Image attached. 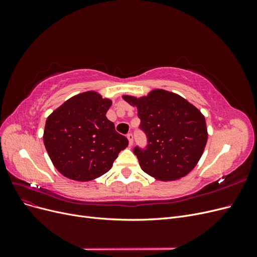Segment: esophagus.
<instances>
[{
  "label": "esophagus",
  "mask_w": 257,
  "mask_h": 257,
  "mask_svg": "<svg viewBox=\"0 0 257 257\" xmlns=\"http://www.w3.org/2000/svg\"><path fill=\"white\" fill-rule=\"evenodd\" d=\"M127 139H128V144H130V146L133 145V142H134V136H133V134H132V133H128V134H127Z\"/></svg>",
  "instance_id": "1"
}]
</instances>
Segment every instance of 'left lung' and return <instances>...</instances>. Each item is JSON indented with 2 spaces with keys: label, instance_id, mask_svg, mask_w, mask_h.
I'll list each match as a JSON object with an SVG mask.
<instances>
[{
  "label": "left lung",
  "instance_id": "1",
  "mask_svg": "<svg viewBox=\"0 0 257 257\" xmlns=\"http://www.w3.org/2000/svg\"><path fill=\"white\" fill-rule=\"evenodd\" d=\"M137 107L141 127L147 136L146 149L134 153L146 174L161 181L188 175L203 155L208 139L204 114L176 93L152 90L147 96L123 95Z\"/></svg>",
  "mask_w": 257,
  "mask_h": 257
}]
</instances>
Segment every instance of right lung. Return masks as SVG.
Masks as SVG:
<instances>
[{
    "mask_svg": "<svg viewBox=\"0 0 257 257\" xmlns=\"http://www.w3.org/2000/svg\"><path fill=\"white\" fill-rule=\"evenodd\" d=\"M110 106V99L88 91L67 99L46 120L44 145L64 177L83 182L103 176L128 146L107 119Z\"/></svg>",
    "mask_w": 257,
    "mask_h": 257,
    "instance_id": "right-lung-1",
    "label": "right lung"
}]
</instances>
